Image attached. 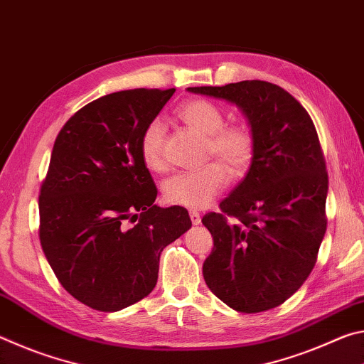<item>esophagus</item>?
Returning <instances> with one entry per match:
<instances>
[{"label": "esophagus", "instance_id": "obj_1", "mask_svg": "<svg viewBox=\"0 0 364 364\" xmlns=\"http://www.w3.org/2000/svg\"><path fill=\"white\" fill-rule=\"evenodd\" d=\"M189 217H191V221H193V225H199V223H200V215H199V212H196V210L189 212Z\"/></svg>", "mask_w": 364, "mask_h": 364}]
</instances>
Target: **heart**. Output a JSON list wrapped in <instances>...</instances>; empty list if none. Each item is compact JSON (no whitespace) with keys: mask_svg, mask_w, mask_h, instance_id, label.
<instances>
[{"mask_svg":"<svg viewBox=\"0 0 364 364\" xmlns=\"http://www.w3.org/2000/svg\"><path fill=\"white\" fill-rule=\"evenodd\" d=\"M176 117L191 132L205 138V159L217 157L228 165L234 175H242L255 156L257 138L247 122L225 125V115L218 106L205 100H191L176 109ZM165 128L159 120L147 123L139 139L141 159L147 168H165ZM210 162L196 171L176 173L164 183L162 193L168 204L197 210L208 207L230 181L227 165Z\"/></svg>","mask_w":364,"mask_h":364,"instance_id":"1","label":"heart"}]
</instances>
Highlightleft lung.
Segmentation results:
<instances>
[{
	"label": "left lung",
	"mask_w": 364,
	"mask_h": 364,
	"mask_svg": "<svg viewBox=\"0 0 364 364\" xmlns=\"http://www.w3.org/2000/svg\"><path fill=\"white\" fill-rule=\"evenodd\" d=\"M188 91L236 104L257 138L244 180L202 223L213 236L202 267L232 310L279 306L304 284L326 232L328 171L311 117L281 86L245 80Z\"/></svg>",
	"instance_id": "left-lung-1"
}]
</instances>
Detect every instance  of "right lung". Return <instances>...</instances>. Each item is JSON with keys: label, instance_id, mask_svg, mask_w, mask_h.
I'll return each instance as SVG.
<instances>
[{"label": "right lung", "instance_id": "right-lung-1", "mask_svg": "<svg viewBox=\"0 0 364 364\" xmlns=\"http://www.w3.org/2000/svg\"><path fill=\"white\" fill-rule=\"evenodd\" d=\"M175 93L127 90L86 104L54 141L40 189V242L60 284L100 311L136 304L157 284L162 250L186 232V208L154 205L141 159L147 123Z\"/></svg>", "mask_w": 364, "mask_h": 364}]
</instances>
